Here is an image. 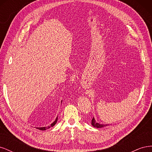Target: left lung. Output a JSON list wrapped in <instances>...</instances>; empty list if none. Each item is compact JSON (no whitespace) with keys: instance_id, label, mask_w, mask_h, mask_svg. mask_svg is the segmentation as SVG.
<instances>
[{"instance_id":"obj_1","label":"left lung","mask_w":152,"mask_h":152,"mask_svg":"<svg viewBox=\"0 0 152 152\" xmlns=\"http://www.w3.org/2000/svg\"><path fill=\"white\" fill-rule=\"evenodd\" d=\"M91 125L94 127L102 128V127H104L105 126H108V124H103L98 123L97 122H96V120L94 119V118L93 117V119H92V121H91Z\"/></svg>"}]
</instances>
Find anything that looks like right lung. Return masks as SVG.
Masks as SVG:
<instances>
[{
  "instance_id": "right-lung-1",
  "label": "right lung",
  "mask_w": 152,
  "mask_h": 152,
  "mask_svg": "<svg viewBox=\"0 0 152 152\" xmlns=\"http://www.w3.org/2000/svg\"><path fill=\"white\" fill-rule=\"evenodd\" d=\"M61 102H62V101H61ZM57 121H58V117H56V120H55L51 124H50V126H48V127H36L37 129H39V130H41V131H45V130H46V129H49L50 127H53L55 124H56V122H57Z\"/></svg>"
}]
</instances>
